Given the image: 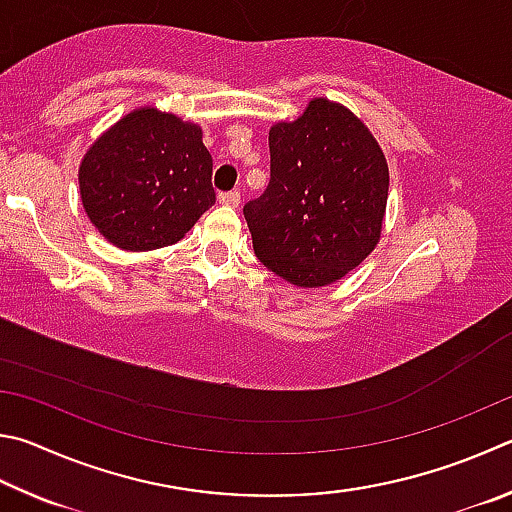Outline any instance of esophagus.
Returning a JSON list of instances; mask_svg holds the SVG:
<instances>
[{"instance_id": "obj_1", "label": "esophagus", "mask_w": 512, "mask_h": 512, "mask_svg": "<svg viewBox=\"0 0 512 512\" xmlns=\"http://www.w3.org/2000/svg\"><path fill=\"white\" fill-rule=\"evenodd\" d=\"M218 200H220V204H224V206H233V209H238V206H240V193H238V191L220 193Z\"/></svg>"}]
</instances>
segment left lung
Instances as JSON below:
<instances>
[{
  "label": "left lung",
  "instance_id": "obj_1",
  "mask_svg": "<svg viewBox=\"0 0 512 512\" xmlns=\"http://www.w3.org/2000/svg\"><path fill=\"white\" fill-rule=\"evenodd\" d=\"M270 184L245 204L254 251L297 288L355 270L380 242L389 166L348 107L312 98L297 121L270 130Z\"/></svg>",
  "mask_w": 512,
  "mask_h": 512
}]
</instances>
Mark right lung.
<instances>
[{"mask_svg": "<svg viewBox=\"0 0 512 512\" xmlns=\"http://www.w3.org/2000/svg\"><path fill=\"white\" fill-rule=\"evenodd\" d=\"M202 128L157 107L116 121L85 152L80 200L105 240L128 251L175 245L215 204Z\"/></svg>", "mask_w": 512, "mask_h": 512, "instance_id": "add662e5", "label": "right lung"}]
</instances>
